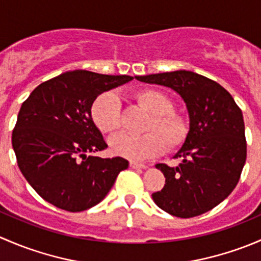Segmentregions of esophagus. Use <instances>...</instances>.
<instances>
[{
    "mask_svg": "<svg viewBox=\"0 0 261 261\" xmlns=\"http://www.w3.org/2000/svg\"><path fill=\"white\" fill-rule=\"evenodd\" d=\"M130 167L133 168V169H145V168H147V165H145V164H141V163L130 162Z\"/></svg>",
    "mask_w": 261,
    "mask_h": 261,
    "instance_id": "1",
    "label": "esophagus"
}]
</instances>
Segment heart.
Masks as SVG:
<instances>
[{
	"mask_svg": "<svg viewBox=\"0 0 261 261\" xmlns=\"http://www.w3.org/2000/svg\"><path fill=\"white\" fill-rule=\"evenodd\" d=\"M135 99L151 117L144 135L120 134L110 140L111 151L118 156L141 162L170 150L179 149L191 131L188 118L172 111L173 101L158 89L146 88L136 92ZM94 125L105 134L116 133L122 126V114L118 97L114 92H105L94 99L91 109Z\"/></svg>",
	"mask_w": 261,
	"mask_h": 261,
	"instance_id": "1",
	"label": "heart"
}]
</instances>
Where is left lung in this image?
<instances>
[{
	"label": "left lung",
	"instance_id": "left-lung-1",
	"mask_svg": "<svg viewBox=\"0 0 261 261\" xmlns=\"http://www.w3.org/2000/svg\"><path fill=\"white\" fill-rule=\"evenodd\" d=\"M136 80L174 89L186 102L191 131L174 158L178 167L156 164L165 177L152 193L158 207L189 218L210 211L227 198L246 162L243 112L217 82L189 70L140 75Z\"/></svg>",
	"mask_w": 261,
	"mask_h": 261
}]
</instances>
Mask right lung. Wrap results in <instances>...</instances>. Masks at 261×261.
I'll return each mask as SVG.
<instances>
[{
    "instance_id": "1",
    "label": "right lung",
    "mask_w": 261,
    "mask_h": 261,
    "mask_svg": "<svg viewBox=\"0 0 261 261\" xmlns=\"http://www.w3.org/2000/svg\"><path fill=\"white\" fill-rule=\"evenodd\" d=\"M73 70L39 84L21 106L12 147L21 173L36 193L58 208L81 212L109 193L123 158L94 156L107 147L91 107L97 96L133 81Z\"/></svg>"
}]
</instances>
